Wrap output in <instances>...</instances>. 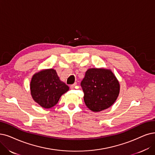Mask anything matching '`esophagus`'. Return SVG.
<instances>
[{
	"instance_id": "34e87169",
	"label": "esophagus",
	"mask_w": 155,
	"mask_h": 155,
	"mask_svg": "<svg viewBox=\"0 0 155 155\" xmlns=\"http://www.w3.org/2000/svg\"><path fill=\"white\" fill-rule=\"evenodd\" d=\"M76 84H77V83H76H76H74L73 84H71V85L70 86V88H71V89H73V88H74V86H75L76 85Z\"/></svg>"
}]
</instances>
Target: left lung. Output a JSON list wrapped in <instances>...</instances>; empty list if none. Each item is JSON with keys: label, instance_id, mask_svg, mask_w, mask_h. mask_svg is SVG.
Here are the masks:
<instances>
[{"label": "left lung", "instance_id": "8db88e82", "mask_svg": "<svg viewBox=\"0 0 155 155\" xmlns=\"http://www.w3.org/2000/svg\"><path fill=\"white\" fill-rule=\"evenodd\" d=\"M81 86L86 106L94 112L110 107L120 94L119 81L112 71L104 68L88 69Z\"/></svg>", "mask_w": 155, "mask_h": 155}]
</instances>
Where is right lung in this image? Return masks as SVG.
Masks as SVG:
<instances>
[{
  "label": "right lung",
  "mask_w": 155,
  "mask_h": 155,
  "mask_svg": "<svg viewBox=\"0 0 155 155\" xmlns=\"http://www.w3.org/2000/svg\"><path fill=\"white\" fill-rule=\"evenodd\" d=\"M69 90L60 80L56 71L42 70L35 73L30 82V93L34 101L45 109L56 105L61 96Z\"/></svg>",
  "instance_id": "obj_1"
}]
</instances>
